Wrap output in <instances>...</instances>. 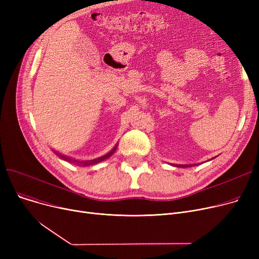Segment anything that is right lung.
Here are the masks:
<instances>
[{"mask_svg": "<svg viewBox=\"0 0 259 259\" xmlns=\"http://www.w3.org/2000/svg\"><path fill=\"white\" fill-rule=\"evenodd\" d=\"M115 150V148L113 149V150L110 152V153H108L107 155H105V156H103V157H101V158H98V159H95V160H90V161H76L75 159H72V158H69V157H66V156H62V155H59V156H61L62 158H65V159H68V160H73V161H76V162H78V164H84V165H89V164H94V162H98V161H100V160H103V159H105V158H107V157H109L110 156L112 153H113V151Z\"/></svg>", "mask_w": 259, "mask_h": 259, "instance_id": "obj_1", "label": "right lung"}]
</instances>
